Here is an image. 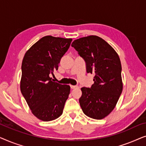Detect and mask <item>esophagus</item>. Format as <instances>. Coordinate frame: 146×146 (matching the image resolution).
Masks as SVG:
<instances>
[{
  "label": "esophagus",
  "mask_w": 146,
  "mask_h": 146,
  "mask_svg": "<svg viewBox=\"0 0 146 146\" xmlns=\"http://www.w3.org/2000/svg\"><path fill=\"white\" fill-rule=\"evenodd\" d=\"M70 88H71V89H75V88H78V86H72V85H71L70 86Z\"/></svg>",
  "instance_id": "obj_1"
}]
</instances>
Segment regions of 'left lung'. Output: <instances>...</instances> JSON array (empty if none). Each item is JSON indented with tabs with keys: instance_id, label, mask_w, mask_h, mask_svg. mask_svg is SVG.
<instances>
[{
	"instance_id": "obj_1",
	"label": "left lung",
	"mask_w": 146,
	"mask_h": 146,
	"mask_svg": "<svg viewBox=\"0 0 146 146\" xmlns=\"http://www.w3.org/2000/svg\"><path fill=\"white\" fill-rule=\"evenodd\" d=\"M71 46L84 60L87 72L94 74L91 87L81 88L79 102L82 110L91 118H104L114 108L122 92L119 56L107 42L97 36L75 40Z\"/></svg>"
}]
</instances>
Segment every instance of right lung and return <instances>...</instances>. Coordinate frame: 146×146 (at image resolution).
<instances>
[{"instance_id": "add662e5", "label": "right lung", "mask_w": 146, "mask_h": 146, "mask_svg": "<svg viewBox=\"0 0 146 146\" xmlns=\"http://www.w3.org/2000/svg\"><path fill=\"white\" fill-rule=\"evenodd\" d=\"M72 39L46 36L26 52L22 63L21 90L36 117L52 121L62 114L70 87L52 81Z\"/></svg>"}]
</instances>
